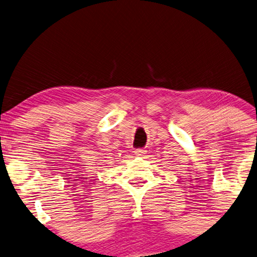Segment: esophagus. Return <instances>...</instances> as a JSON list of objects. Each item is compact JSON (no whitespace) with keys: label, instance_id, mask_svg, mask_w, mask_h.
I'll return each mask as SVG.
<instances>
[{"label":"esophagus","instance_id":"34e87169","mask_svg":"<svg viewBox=\"0 0 257 257\" xmlns=\"http://www.w3.org/2000/svg\"><path fill=\"white\" fill-rule=\"evenodd\" d=\"M145 153H146V151L143 149H137L136 151H135V154H136L137 156H143Z\"/></svg>","mask_w":257,"mask_h":257}]
</instances>
